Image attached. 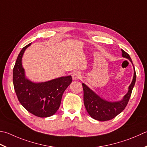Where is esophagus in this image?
<instances>
[{"instance_id": "esophagus-1", "label": "esophagus", "mask_w": 147, "mask_h": 147, "mask_svg": "<svg viewBox=\"0 0 147 147\" xmlns=\"http://www.w3.org/2000/svg\"><path fill=\"white\" fill-rule=\"evenodd\" d=\"M81 76L82 74L80 73V72L78 71H74L73 72V73H72V78H73V79L74 80L80 79V78H81Z\"/></svg>"}]
</instances>
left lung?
Returning <instances> with one entry per match:
<instances>
[{"mask_svg": "<svg viewBox=\"0 0 147 147\" xmlns=\"http://www.w3.org/2000/svg\"><path fill=\"white\" fill-rule=\"evenodd\" d=\"M122 50V55L129 59L133 64L129 55L124 50ZM134 67V65H133ZM136 79V74L134 67V76L133 81L129 87L127 93L123 99L119 101L110 102L102 99L93 90L87 87L85 83H82L83 88V101L85 107L88 113L94 119L99 121H106L113 119L124 110L131 96L132 91Z\"/></svg>", "mask_w": 147, "mask_h": 147, "instance_id": "8db88e82", "label": "left lung"}]
</instances>
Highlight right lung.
Returning <instances> with one entry per match:
<instances>
[{
  "mask_svg": "<svg viewBox=\"0 0 147 147\" xmlns=\"http://www.w3.org/2000/svg\"><path fill=\"white\" fill-rule=\"evenodd\" d=\"M30 45L23 48L17 57L13 72L14 90L20 102L28 112L39 117H48L59 110L62 95L73 80L71 76H67L34 83L26 78L22 59Z\"/></svg>",
  "mask_w": 147,
  "mask_h": 147,
  "instance_id": "obj_1",
  "label": "right lung"
}]
</instances>
